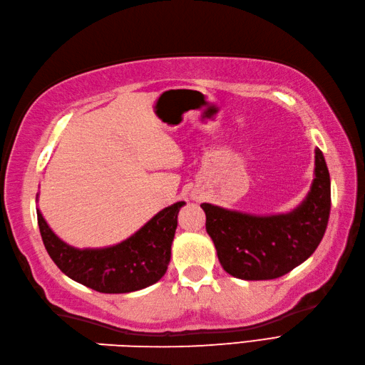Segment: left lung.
<instances>
[{
    "mask_svg": "<svg viewBox=\"0 0 365 365\" xmlns=\"http://www.w3.org/2000/svg\"><path fill=\"white\" fill-rule=\"evenodd\" d=\"M310 192L287 214L253 216L211 203L200 207L219 262L231 276L268 280L284 276L310 257L321 244L330 217V174L321 149L314 151Z\"/></svg>",
    "mask_w": 365,
    "mask_h": 365,
    "instance_id": "1",
    "label": "left lung"
}]
</instances>
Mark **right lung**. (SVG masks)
<instances>
[{
  "instance_id": "add662e5",
  "label": "right lung",
  "mask_w": 365,
  "mask_h": 365,
  "mask_svg": "<svg viewBox=\"0 0 365 365\" xmlns=\"http://www.w3.org/2000/svg\"><path fill=\"white\" fill-rule=\"evenodd\" d=\"M185 202L157 212L135 235L106 248H73L63 242L36 210L43 244L61 272L100 293H130L160 280L171 259L177 214Z\"/></svg>"
}]
</instances>
